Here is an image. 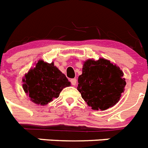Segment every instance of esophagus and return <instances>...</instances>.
<instances>
[{
    "label": "esophagus",
    "mask_w": 148,
    "mask_h": 148,
    "mask_svg": "<svg viewBox=\"0 0 148 148\" xmlns=\"http://www.w3.org/2000/svg\"><path fill=\"white\" fill-rule=\"evenodd\" d=\"M70 82H71V84L73 85H75L77 83V80L75 79H70Z\"/></svg>",
    "instance_id": "esophagus-1"
}]
</instances>
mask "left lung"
Returning <instances> with one entry per match:
<instances>
[{"mask_svg":"<svg viewBox=\"0 0 148 148\" xmlns=\"http://www.w3.org/2000/svg\"><path fill=\"white\" fill-rule=\"evenodd\" d=\"M77 89L93 110H106L119 101L126 82L119 67L106 59L84 62Z\"/></svg>","mask_w":148,"mask_h":148,"instance_id":"left-lung-1","label":"left lung"}]
</instances>
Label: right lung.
Segmentation results:
<instances>
[{
    "mask_svg": "<svg viewBox=\"0 0 148 148\" xmlns=\"http://www.w3.org/2000/svg\"><path fill=\"white\" fill-rule=\"evenodd\" d=\"M22 82L24 90L31 101L42 106L58 98L63 88L70 85L66 75L53 63L48 64L43 60H39Z\"/></svg>",
    "mask_w": 148,
    "mask_h": 148,
    "instance_id": "right-lung-1",
    "label": "right lung"
}]
</instances>
